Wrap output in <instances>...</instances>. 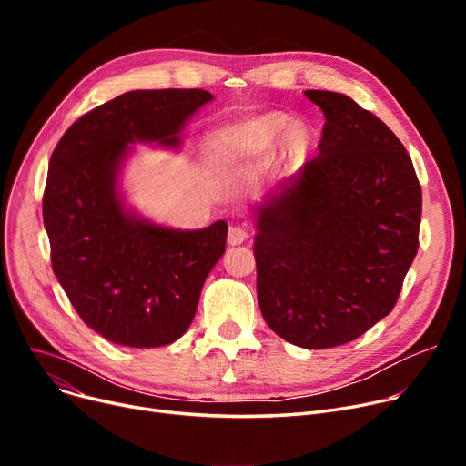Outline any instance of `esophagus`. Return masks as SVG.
Wrapping results in <instances>:
<instances>
[{
  "mask_svg": "<svg viewBox=\"0 0 466 466\" xmlns=\"http://www.w3.org/2000/svg\"><path fill=\"white\" fill-rule=\"evenodd\" d=\"M248 239V230L243 227H230L228 228V243L230 246H241Z\"/></svg>",
  "mask_w": 466,
  "mask_h": 466,
  "instance_id": "obj_1",
  "label": "esophagus"
}]
</instances>
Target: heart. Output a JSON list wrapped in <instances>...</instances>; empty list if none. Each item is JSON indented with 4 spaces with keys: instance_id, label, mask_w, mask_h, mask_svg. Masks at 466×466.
<instances>
[{
    "instance_id": "b5f03b06",
    "label": "heart",
    "mask_w": 466,
    "mask_h": 466,
    "mask_svg": "<svg viewBox=\"0 0 466 466\" xmlns=\"http://www.w3.org/2000/svg\"><path fill=\"white\" fill-rule=\"evenodd\" d=\"M287 120L281 115H262L236 125H228L215 134V145L239 147L249 151H266L285 132Z\"/></svg>"
}]
</instances>
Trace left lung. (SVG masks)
<instances>
[{"instance_id":"left-lung-1","label":"left lung","mask_w":466,"mask_h":466,"mask_svg":"<svg viewBox=\"0 0 466 466\" xmlns=\"http://www.w3.org/2000/svg\"><path fill=\"white\" fill-rule=\"evenodd\" d=\"M319 153L253 206L264 321L306 350L359 338L395 308L418 253L421 187L410 155L351 97L306 90Z\"/></svg>"}]
</instances>
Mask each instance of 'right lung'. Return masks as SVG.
Segmentation results:
<instances>
[{"instance_id": "add662e5", "label": "right lung", "mask_w": 466, "mask_h": 466, "mask_svg": "<svg viewBox=\"0 0 466 466\" xmlns=\"http://www.w3.org/2000/svg\"><path fill=\"white\" fill-rule=\"evenodd\" d=\"M200 88L132 90L92 109L48 162L43 223L53 270L81 319L127 348L174 344L190 327L228 225L181 230L143 217L122 190L136 143L179 151Z\"/></svg>"}]
</instances>
